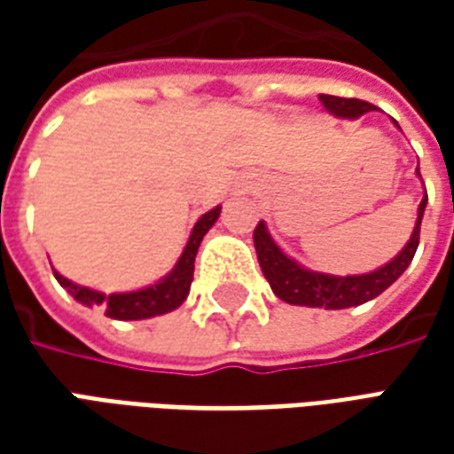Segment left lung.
<instances>
[{
  "label": "left lung",
  "instance_id": "8db88e82",
  "mask_svg": "<svg viewBox=\"0 0 454 454\" xmlns=\"http://www.w3.org/2000/svg\"><path fill=\"white\" fill-rule=\"evenodd\" d=\"M321 104L333 116H340V119H357L362 114L374 109L370 102L345 99V97H333V94H321ZM426 204H428V194L420 199L419 218H416L411 240L403 246V250L394 260H389L387 265L374 270V272H367V275L335 277L306 270L296 260L282 253V247L277 246L272 236H270L265 221H260L255 233H253V240H255L257 260H260V267H262V275L272 286V292L286 304L311 306V309H350V306L364 304L374 296H380L384 289H389L403 275V270L411 265V260L416 255V247H419L420 221H423Z\"/></svg>",
  "mask_w": 454,
  "mask_h": 454
}]
</instances>
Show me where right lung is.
Segmentation results:
<instances>
[{
  "label": "right lung",
  "mask_w": 454,
  "mask_h": 454,
  "mask_svg": "<svg viewBox=\"0 0 454 454\" xmlns=\"http://www.w3.org/2000/svg\"><path fill=\"white\" fill-rule=\"evenodd\" d=\"M218 214H221V207L211 208V211H207L204 216L199 218L194 228H192V236H189L187 246H184L182 255H179L177 265L169 270V275L162 277L155 285L138 289V292H123V294L106 296L104 292H97V289H90V286L74 285V282H70L67 277L55 272V270L53 275L60 282V286L67 289L80 304L104 306L106 316L116 318V321H140V318L168 314V311H175L177 306H182V301L187 299L189 286H192V279H194V257H197V250L204 236H207V231L216 223Z\"/></svg>",
  "instance_id": "add662e5"
}]
</instances>
